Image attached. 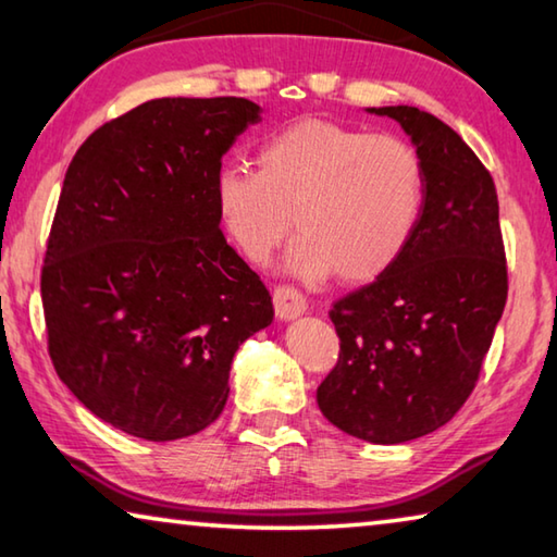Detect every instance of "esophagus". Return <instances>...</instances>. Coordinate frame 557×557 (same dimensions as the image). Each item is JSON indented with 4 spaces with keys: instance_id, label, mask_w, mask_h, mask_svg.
<instances>
[{
    "instance_id": "1",
    "label": "esophagus",
    "mask_w": 557,
    "mask_h": 557,
    "mask_svg": "<svg viewBox=\"0 0 557 557\" xmlns=\"http://www.w3.org/2000/svg\"><path fill=\"white\" fill-rule=\"evenodd\" d=\"M272 305H275V314L280 319H295L305 314L307 299L295 285H277L272 289Z\"/></svg>"
}]
</instances>
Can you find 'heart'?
<instances>
[{
    "label": "heart",
    "mask_w": 557,
    "mask_h": 557,
    "mask_svg": "<svg viewBox=\"0 0 557 557\" xmlns=\"http://www.w3.org/2000/svg\"><path fill=\"white\" fill-rule=\"evenodd\" d=\"M258 172L223 169L215 211L250 262H265L297 225L289 270L371 282L403 258L425 203V164L395 135L299 120L260 145ZM296 219L292 220L290 215Z\"/></svg>",
    "instance_id": "1"
}]
</instances>
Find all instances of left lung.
I'll use <instances>...</instances> for the list:
<instances>
[{"mask_svg": "<svg viewBox=\"0 0 557 557\" xmlns=\"http://www.w3.org/2000/svg\"><path fill=\"white\" fill-rule=\"evenodd\" d=\"M398 120L425 164V203L403 258L336 299L338 358L317 403L338 430L398 445L447 425L474 391L508 295L494 178L469 145L425 110Z\"/></svg>", "mask_w": 557, "mask_h": 557, "instance_id": "1", "label": "left lung"}]
</instances>
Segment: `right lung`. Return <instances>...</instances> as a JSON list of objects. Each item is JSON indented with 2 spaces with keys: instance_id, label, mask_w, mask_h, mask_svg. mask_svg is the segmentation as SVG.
I'll return each mask as SVG.
<instances>
[{
  "instance_id": "right-lung-1",
  "label": "right lung",
  "mask_w": 557,
  "mask_h": 557,
  "mask_svg": "<svg viewBox=\"0 0 557 557\" xmlns=\"http://www.w3.org/2000/svg\"><path fill=\"white\" fill-rule=\"evenodd\" d=\"M245 98H159L78 147L41 268L49 356L86 408L127 435H196L228 400L233 356L272 297L221 231L215 178Z\"/></svg>"
}]
</instances>
